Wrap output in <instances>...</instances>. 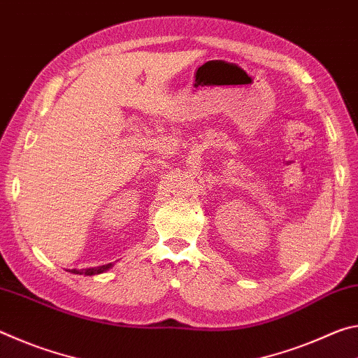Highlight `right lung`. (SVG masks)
Listing matches in <instances>:
<instances>
[{
  "mask_svg": "<svg viewBox=\"0 0 358 358\" xmlns=\"http://www.w3.org/2000/svg\"><path fill=\"white\" fill-rule=\"evenodd\" d=\"M112 264H106V265H101V266H93V268H87V270H76L72 268L69 270L71 273H76V275H87V276H92V275H99V273H104L108 268H110Z\"/></svg>",
  "mask_w": 358,
  "mask_h": 358,
  "instance_id": "1",
  "label": "right lung"
}]
</instances>
